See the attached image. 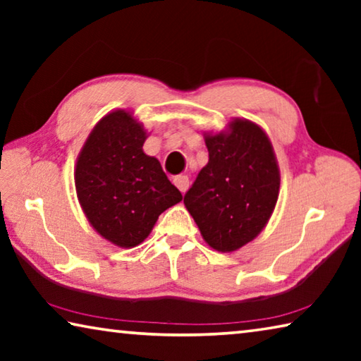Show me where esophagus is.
I'll list each match as a JSON object with an SVG mask.
<instances>
[{
  "mask_svg": "<svg viewBox=\"0 0 361 361\" xmlns=\"http://www.w3.org/2000/svg\"><path fill=\"white\" fill-rule=\"evenodd\" d=\"M173 183H175V186L178 188L181 192H186L188 191V188H189L188 175H176L175 178H173Z\"/></svg>",
  "mask_w": 361,
  "mask_h": 361,
  "instance_id": "1",
  "label": "esophagus"
}]
</instances>
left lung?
Wrapping results in <instances>:
<instances>
[{"label": "left lung", "instance_id": "1", "mask_svg": "<svg viewBox=\"0 0 361 361\" xmlns=\"http://www.w3.org/2000/svg\"><path fill=\"white\" fill-rule=\"evenodd\" d=\"M209 164L185 195L204 240L216 252L247 245L266 228L276 209L280 170L267 133L234 118L226 130L204 133Z\"/></svg>", "mask_w": 361, "mask_h": 361}]
</instances>
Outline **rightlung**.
<instances>
[{
	"instance_id": "1",
	"label": "right lung",
	"mask_w": 361,
	"mask_h": 361,
	"mask_svg": "<svg viewBox=\"0 0 361 361\" xmlns=\"http://www.w3.org/2000/svg\"><path fill=\"white\" fill-rule=\"evenodd\" d=\"M146 137L132 111L114 109L97 122L76 161L75 186L85 218L121 248L140 245L159 215L183 199L161 162L145 154Z\"/></svg>"
}]
</instances>
